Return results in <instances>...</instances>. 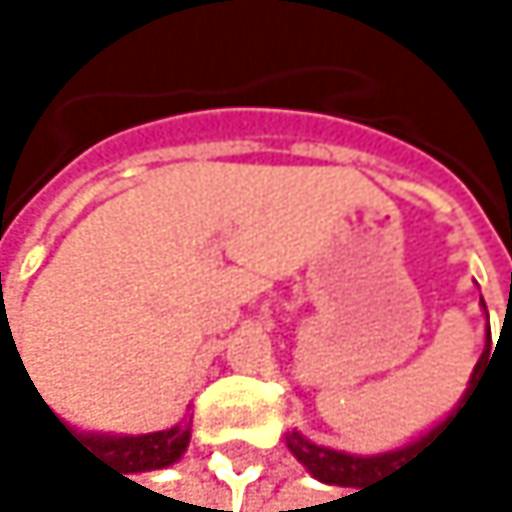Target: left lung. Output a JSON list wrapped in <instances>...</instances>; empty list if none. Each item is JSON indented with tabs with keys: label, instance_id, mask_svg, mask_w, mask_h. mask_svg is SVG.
Listing matches in <instances>:
<instances>
[{
	"label": "left lung",
	"instance_id": "obj_1",
	"mask_svg": "<svg viewBox=\"0 0 512 512\" xmlns=\"http://www.w3.org/2000/svg\"><path fill=\"white\" fill-rule=\"evenodd\" d=\"M482 307H485V304H482ZM488 350H491V328L485 331V350H482V359H488ZM482 359H479V362H482ZM476 371H479V365H476ZM476 371H473L470 387H467V393H464V399H461L464 405H467L470 390H473V384H476ZM461 402H458V408L451 411V415H448L439 427H433L430 433H424L421 439L408 442V445H402V448L384 451V455H368V458H362V455H347V451H334V448H325V445H316V442L304 439L298 430H291L285 439H288L291 455L298 458L319 482L344 485V488H359V491H362V485H368L371 479H378V482H381V476L393 473L396 467H405V461H411V455H421L424 444L430 448V445L439 439V433H442L445 427H451V421L458 418ZM353 495H356V491H353Z\"/></svg>",
	"mask_w": 512,
	"mask_h": 512
}]
</instances>
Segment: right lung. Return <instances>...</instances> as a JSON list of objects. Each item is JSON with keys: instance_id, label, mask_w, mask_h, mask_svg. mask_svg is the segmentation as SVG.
<instances>
[{"instance_id": "obj_1", "label": "right lung", "mask_w": 512, "mask_h": 512, "mask_svg": "<svg viewBox=\"0 0 512 512\" xmlns=\"http://www.w3.org/2000/svg\"><path fill=\"white\" fill-rule=\"evenodd\" d=\"M2 331L8 328L5 316H2ZM11 331V328H8ZM14 344V338L8 341V347ZM17 350V347H14ZM51 411V408H48ZM54 415V411H51ZM54 421L61 424V418L54 415ZM61 430H67L85 451H91L94 458L107 461L110 467H119L122 473H141V470H162L168 464L178 461L187 445H190V421L184 418L181 424H174L171 430H159V433H144V436H107V433H73L70 427L61 424Z\"/></svg>"}]
</instances>
